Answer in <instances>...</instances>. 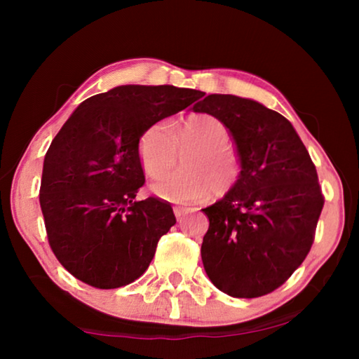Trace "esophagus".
Instances as JSON below:
<instances>
[{"label": "esophagus", "mask_w": 359, "mask_h": 359, "mask_svg": "<svg viewBox=\"0 0 359 359\" xmlns=\"http://www.w3.org/2000/svg\"><path fill=\"white\" fill-rule=\"evenodd\" d=\"M190 210V208H185V205H174V214L177 217V220H180L182 217H184L185 212Z\"/></svg>", "instance_id": "34e87169"}]
</instances>
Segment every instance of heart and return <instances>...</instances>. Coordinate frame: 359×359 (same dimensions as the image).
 I'll return each mask as SVG.
<instances>
[{"instance_id":"1","label":"heart","mask_w":359,"mask_h":359,"mask_svg":"<svg viewBox=\"0 0 359 359\" xmlns=\"http://www.w3.org/2000/svg\"><path fill=\"white\" fill-rule=\"evenodd\" d=\"M224 121L210 114H193L168 125L158 121L139 139V160L147 177H156L172 165L177 147H194L184 161L185 172L156 179L151 190L171 203H198L212 193L224 194L242 179L244 161Z\"/></svg>"}]
</instances>
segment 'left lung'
Instances as JSON below:
<instances>
[{
  "mask_svg": "<svg viewBox=\"0 0 359 359\" xmlns=\"http://www.w3.org/2000/svg\"><path fill=\"white\" fill-rule=\"evenodd\" d=\"M193 111L224 121L244 161L239 184L203 209L204 269L233 297L272 293L313 244L325 204L317 169L293 125L257 101L209 95Z\"/></svg>",
  "mask_w": 359,
  "mask_h": 359,
  "instance_id": "obj_1",
  "label": "left lung"
}]
</instances>
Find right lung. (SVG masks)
<instances>
[{
  "label": "right lung",
  "mask_w": 359,
  "mask_h": 359,
  "mask_svg": "<svg viewBox=\"0 0 359 359\" xmlns=\"http://www.w3.org/2000/svg\"><path fill=\"white\" fill-rule=\"evenodd\" d=\"M203 96L172 85H121L85 100L53 137L39 203L48 245L69 274L112 290L147 271L175 217L154 196L135 199L145 182L139 139Z\"/></svg>",
  "instance_id": "right-lung-1"
}]
</instances>
